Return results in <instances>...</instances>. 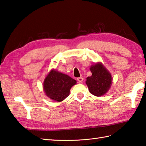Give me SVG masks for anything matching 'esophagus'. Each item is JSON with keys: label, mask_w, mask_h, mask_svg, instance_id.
<instances>
[{"label": "esophagus", "mask_w": 146, "mask_h": 146, "mask_svg": "<svg viewBox=\"0 0 146 146\" xmlns=\"http://www.w3.org/2000/svg\"><path fill=\"white\" fill-rule=\"evenodd\" d=\"M77 80H78V82L79 83H82L83 82V80H84L82 77H78V78H77Z\"/></svg>", "instance_id": "1"}]
</instances>
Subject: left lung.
Returning a JSON list of instances; mask_svg holds the SVG:
<instances>
[{
    "mask_svg": "<svg viewBox=\"0 0 146 146\" xmlns=\"http://www.w3.org/2000/svg\"><path fill=\"white\" fill-rule=\"evenodd\" d=\"M92 76L86 78V83L90 94L97 97L104 96L112 85V76L101 63L98 62L90 67Z\"/></svg>",
    "mask_w": 146,
    "mask_h": 146,
    "instance_id": "obj_1",
    "label": "left lung"
}]
</instances>
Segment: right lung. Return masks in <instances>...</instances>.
Instances as JSON below:
<instances>
[{
    "instance_id": "add662e5",
    "label": "right lung",
    "mask_w": 146,
    "mask_h": 146,
    "mask_svg": "<svg viewBox=\"0 0 146 146\" xmlns=\"http://www.w3.org/2000/svg\"><path fill=\"white\" fill-rule=\"evenodd\" d=\"M76 83L67 74L52 69L44 79L43 89L48 98L59 102L69 96L71 87Z\"/></svg>"
}]
</instances>
